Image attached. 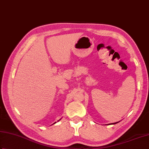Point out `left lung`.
Instances as JSON below:
<instances>
[{
	"label": "left lung",
	"mask_w": 149,
	"mask_h": 149,
	"mask_svg": "<svg viewBox=\"0 0 149 149\" xmlns=\"http://www.w3.org/2000/svg\"><path fill=\"white\" fill-rule=\"evenodd\" d=\"M119 121H118V122H116V123H110V124H109V125H114V124H116V123H119Z\"/></svg>",
	"instance_id": "1"
}]
</instances>
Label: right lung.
Here are the masks:
<instances>
[{
    "instance_id": "1",
    "label": "right lung",
    "mask_w": 149,
    "mask_h": 149,
    "mask_svg": "<svg viewBox=\"0 0 149 149\" xmlns=\"http://www.w3.org/2000/svg\"><path fill=\"white\" fill-rule=\"evenodd\" d=\"M61 119H59V120H58V121H60V120H61ZM55 123H56V122H55V123H54V124H55Z\"/></svg>"
}]
</instances>
